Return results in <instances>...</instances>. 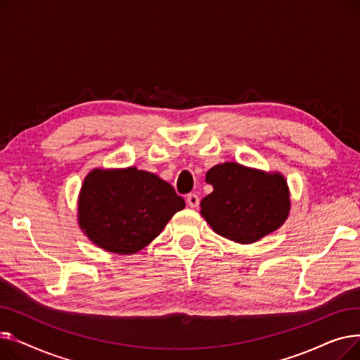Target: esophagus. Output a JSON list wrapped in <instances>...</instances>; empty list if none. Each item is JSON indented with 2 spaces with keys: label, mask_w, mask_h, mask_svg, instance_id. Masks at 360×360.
Returning a JSON list of instances; mask_svg holds the SVG:
<instances>
[{
  "label": "esophagus",
  "mask_w": 360,
  "mask_h": 360,
  "mask_svg": "<svg viewBox=\"0 0 360 360\" xmlns=\"http://www.w3.org/2000/svg\"><path fill=\"white\" fill-rule=\"evenodd\" d=\"M186 202H188V205H190V207H198V204H200V198H198V195H197V194L191 193V194H188V195H186Z\"/></svg>",
  "instance_id": "esophagus-1"
}]
</instances>
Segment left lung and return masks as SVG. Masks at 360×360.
<instances>
[{
  "label": "left lung",
  "instance_id": "8db88e82",
  "mask_svg": "<svg viewBox=\"0 0 360 360\" xmlns=\"http://www.w3.org/2000/svg\"><path fill=\"white\" fill-rule=\"evenodd\" d=\"M205 181L213 185V193L201 200V214L226 239L252 243L288 219L289 188L278 174L228 162L213 166Z\"/></svg>",
  "mask_w": 360,
  "mask_h": 360
}]
</instances>
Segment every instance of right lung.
Instances as JSON below:
<instances>
[{"mask_svg":"<svg viewBox=\"0 0 360 360\" xmlns=\"http://www.w3.org/2000/svg\"><path fill=\"white\" fill-rule=\"evenodd\" d=\"M184 207L174 186L155 174L96 169L82 186L79 221L101 248L125 255L144 248Z\"/></svg>","mask_w":360,"mask_h":360,"instance_id":"right-lung-1","label":"right lung"}]
</instances>
